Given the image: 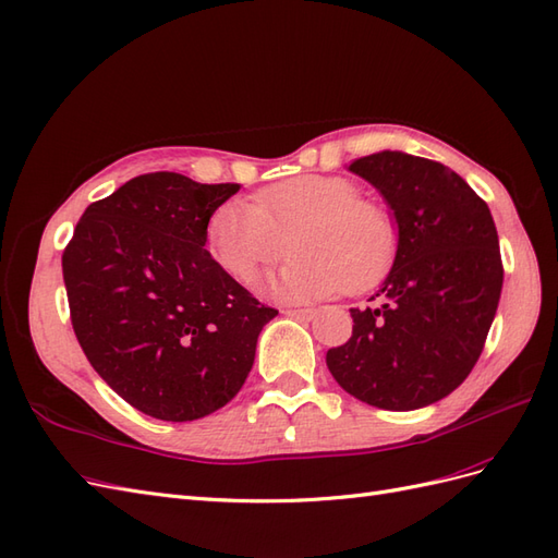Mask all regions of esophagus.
<instances>
[{
  "mask_svg": "<svg viewBox=\"0 0 558 558\" xmlns=\"http://www.w3.org/2000/svg\"><path fill=\"white\" fill-rule=\"evenodd\" d=\"M286 316H291V319H300V322H312L314 319V310H286Z\"/></svg>",
  "mask_w": 558,
  "mask_h": 558,
  "instance_id": "1",
  "label": "esophagus"
}]
</instances>
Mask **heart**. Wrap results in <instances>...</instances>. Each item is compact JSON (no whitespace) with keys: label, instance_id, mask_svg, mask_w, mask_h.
Wrapping results in <instances>:
<instances>
[{"label":"heart","instance_id":"b5f03b06","mask_svg":"<svg viewBox=\"0 0 558 558\" xmlns=\"http://www.w3.org/2000/svg\"><path fill=\"white\" fill-rule=\"evenodd\" d=\"M397 225L389 210L336 175H295L269 185L255 199H230L208 218L210 258L236 281L281 260L277 291L293 300H322L373 289L395 260Z\"/></svg>","mask_w":558,"mask_h":558}]
</instances>
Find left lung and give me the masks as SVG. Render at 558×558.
I'll return each instance as SVG.
<instances>
[{
    "label": "left lung",
    "instance_id": "left-lung-1",
    "mask_svg": "<svg viewBox=\"0 0 558 558\" xmlns=\"http://www.w3.org/2000/svg\"><path fill=\"white\" fill-rule=\"evenodd\" d=\"M350 171L395 210L399 244L371 307H352V338L326 366L359 401L413 411L448 397L484 352L502 291L498 230L488 204L444 163L378 153Z\"/></svg>",
    "mask_w": 558,
    "mask_h": 558
}]
</instances>
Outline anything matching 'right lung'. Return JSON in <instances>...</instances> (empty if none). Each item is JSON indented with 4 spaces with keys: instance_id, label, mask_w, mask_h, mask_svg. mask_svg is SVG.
<instances>
[{
    "instance_id": "1",
    "label": "right lung",
    "mask_w": 558,
    "mask_h": 558,
    "mask_svg": "<svg viewBox=\"0 0 558 558\" xmlns=\"http://www.w3.org/2000/svg\"><path fill=\"white\" fill-rule=\"evenodd\" d=\"M236 190L171 171L138 175L88 206L63 251L74 336L145 415L187 423L222 409L277 316L204 248L210 214Z\"/></svg>"
}]
</instances>
